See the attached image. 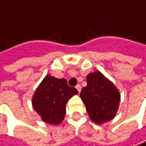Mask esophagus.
Listing matches in <instances>:
<instances>
[{"instance_id": "34e87169", "label": "esophagus", "mask_w": 146, "mask_h": 146, "mask_svg": "<svg viewBox=\"0 0 146 146\" xmlns=\"http://www.w3.org/2000/svg\"><path fill=\"white\" fill-rule=\"evenodd\" d=\"M76 89L78 90L79 92H81V86H80V85H77V86H76Z\"/></svg>"}]
</instances>
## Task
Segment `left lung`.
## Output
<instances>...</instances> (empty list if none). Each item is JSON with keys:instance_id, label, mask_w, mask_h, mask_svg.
Wrapping results in <instances>:
<instances>
[{"instance_id": "8db88e82", "label": "left lung", "mask_w": 146, "mask_h": 146, "mask_svg": "<svg viewBox=\"0 0 146 146\" xmlns=\"http://www.w3.org/2000/svg\"><path fill=\"white\" fill-rule=\"evenodd\" d=\"M87 86L80 92L90 118L96 123L110 121L115 116L120 103V93L116 87L100 72L90 74Z\"/></svg>"}]
</instances>
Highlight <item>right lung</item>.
Listing matches in <instances>:
<instances>
[{"label":"right lung","instance_id":"obj_1","mask_svg":"<svg viewBox=\"0 0 146 146\" xmlns=\"http://www.w3.org/2000/svg\"><path fill=\"white\" fill-rule=\"evenodd\" d=\"M78 91L70 87L66 79L47 75L36 89L32 104L34 110L48 124L60 123L66 114V104Z\"/></svg>","mask_w":146,"mask_h":146}]
</instances>
